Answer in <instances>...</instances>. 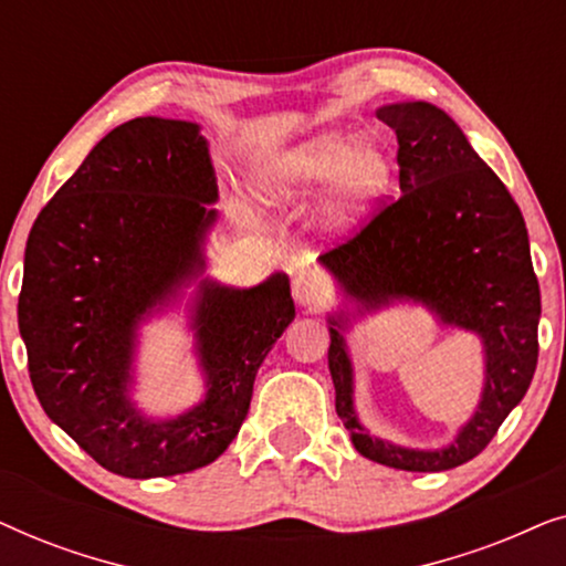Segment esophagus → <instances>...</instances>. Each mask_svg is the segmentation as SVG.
Masks as SVG:
<instances>
[{
	"label": "esophagus",
	"mask_w": 566,
	"mask_h": 566,
	"mask_svg": "<svg viewBox=\"0 0 566 566\" xmlns=\"http://www.w3.org/2000/svg\"><path fill=\"white\" fill-rule=\"evenodd\" d=\"M293 296L301 306H322L329 298V281L319 270L298 265L293 273Z\"/></svg>",
	"instance_id": "1"
}]
</instances>
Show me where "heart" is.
<instances>
[{
	"label": "heart",
	"mask_w": 566,
	"mask_h": 566,
	"mask_svg": "<svg viewBox=\"0 0 566 566\" xmlns=\"http://www.w3.org/2000/svg\"><path fill=\"white\" fill-rule=\"evenodd\" d=\"M389 177V157L376 138L322 130L270 154L254 175V188L270 203H285L329 180L322 223L329 231H345L381 198Z\"/></svg>",
	"instance_id": "obj_1"
}]
</instances>
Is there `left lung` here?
Segmentation results:
<instances>
[{
  "label": "left lung",
  "mask_w": 566,
  "mask_h": 566,
  "mask_svg": "<svg viewBox=\"0 0 566 566\" xmlns=\"http://www.w3.org/2000/svg\"><path fill=\"white\" fill-rule=\"evenodd\" d=\"M399 142L401 196L358 234L319 258L358 314L417 301L443 324L474 332L484 347V389L476 412L451 446L401 448L363 428L353 407V363L329 316L335 407L355 451L401 471H446L479 455L528 391L538 363L541 293L528 231L517 203L451 115L430 103L376 111Z\"/></svg>",
  "instance_id": "1"
}]
</instances>
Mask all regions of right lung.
<instances>
[{"label":"right lung","mask_w":566,"mask_h":566,"mask_svg":"<svg viewBox=\"0 0 566 566\" xmlns=\"http://www.w3.org/2000/svg\"><path fill=\"white\" fill-rule=\"evenodd\" d=\"M216 198L198 123L149 115L113 128L30 229L18 301L30 381L45 415L113 474L172 476L219 459L296 316L285 273L254 289L206 277L190 316L203 401L172 420L130 401L138 322L203 273Z\"/></svg>","instance_id":"1"}]
</instances>
